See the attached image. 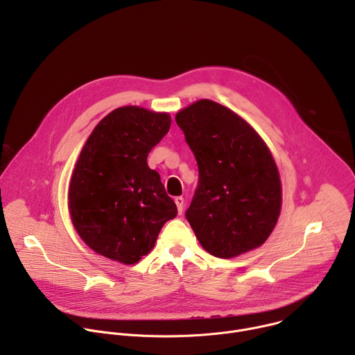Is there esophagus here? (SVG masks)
<instances>
[{"label":"esophagus","instance_id":"esophagus-1","mask_svg":"<svg viewBox=\"0 0 355 355\" xmlns=\"http://www.w3.org/2000/svg\"><path fill=\"white\" fill-rule=\"evenodd\" d=\"M175 205L178 208V214L181 215L184 212V207H185V202H184V198L182 196H175Z\"/></svg>","mask_w":355,"mask_h":355}]
</instances>
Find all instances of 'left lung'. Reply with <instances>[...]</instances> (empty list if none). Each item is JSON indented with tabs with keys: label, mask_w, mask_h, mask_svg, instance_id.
I'll return each instance as SVG.
<instances>
[{
	"label": "left lung",
	"mask_w": 355,
	"mask_h": 355,
	"mask_svg": "<svg viewBox=\"0 0 355 355\" xmlns=\"http://www.w3.org/2000/svg\"><path fill=\"white\" fill-rule=\"evenodd\" d=\"M177 125L195 156L199 180L185 218L208 252L232 259L260 247L281 212V180L264 140L229 108L200 99Z\"/></svg>",
	"instance_id": "1"
}]
</instances>
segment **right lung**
<instances>
[{"mask_svg":"<svg viewBox=\"0 0 355 355\" xmlns=\"http://www.w3.org/2000/svg\"><path fill=\"white\" fill-rule=\"evenodd\" d=\"M166 112L122 107L101 121L85 141L69 188L73 225L98 254L135 264L177 216L147 156L170 130Z\"/></svg>","mask_w":355,"mask_h":355,"instance_id":"obj_1","label":"right lung"}]
</instances>
